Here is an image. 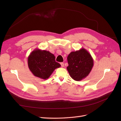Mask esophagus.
<instances>
[{"label": "esophagus", "mask_w": 121, "mask_h": 121, "mask_svg": "<svg viewBox=\"0 0 121 121\" xmlns=\"http://www.w3.org/2000/svg\"><path fill=\"white\" fill-rule=\"evenodd\" d=\"M60 65H61V67L62 68L64 67V63H60Z\"/></svg>", "instance_id": "34e87169"}]
</instances>
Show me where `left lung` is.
I'll return each instance as SVG.
<instances>
[{
	"mask_svg": "<svg viewBox=\"0 0 121 121\" xmlns=\"http://www.w3.org/2000/svg\"><path fill=\"white\" fill-rule=\"evenodd\" d=\"M69 65L67 70L71 77L75 81H80L89 75L93 67L94 60L88 51L81 48L72 52L67 57Z\"/></svg>",
	"mask_w": 121,
	"mask_h": 121,
	"instance_id": "left-lung-1",
	"label": "left lung"
}]
</instances>
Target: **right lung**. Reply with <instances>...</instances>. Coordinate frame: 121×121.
<instances>
[{"instance_id":"right-lung-1","label":"right lung","mask_w":121,"mask_h":121,"mask_svg":"<svg viewBox=\"0 0 121 121\" xmlns=\"http://www.w3.org/2000/svg\"><path fill=\"white\" fill-rule=\"evenodd\" d=\"M55 59L54 54L49 51L35 48L28 57V68L34 76L46 80L61 66Z\"/></svg>"}]
</instances>
